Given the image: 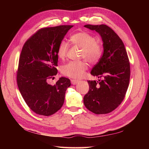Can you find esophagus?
<instances>
[{
    "instance_id": "34e87169",
    "label": "esophagus",
    "mask_w": 149,
    "mask_h": 149,
    "mask_svg": "<svg viewBox=\"0 0 149 149\" xmlns=\"http://www.w3.org/2000/svg\"><path fill=\"white\" fill-rule=\"evenodd\" d=\"M79 83V81L78 80H75V79H71V83L72 84H76Z\"/></svg>"
}]
</instances>
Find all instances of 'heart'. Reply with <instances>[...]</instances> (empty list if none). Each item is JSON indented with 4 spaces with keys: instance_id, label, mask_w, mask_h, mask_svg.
Listing matches in <instances>:
<instances>
[{
    "instance_id": "obj_1",
    "label": "heart",
    "mask_w": 149,
    "mask_h": 149,
    "mask_svg": "<svg viewBox=\"0 0 149 149\" xmlns=\"http://www.w3.org/2000/svg\"><path fill=\"white\" fill-rule=\"evenodd\" d=\"M73 45L81 49V58L86 59L90 63H95L102 56V49L100 44L93 35L86 32H79L70 37ZM68 50V45L65 41L60 42L57 49V56L60 59H64ZM88 63L85 61H70L63 65L61 68L65 76L72 79L82 78L88 69Z\"/></svg>"
}]
</instances>
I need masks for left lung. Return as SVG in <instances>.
<instances>
[{
    "mask_svg": "<svg viewBox=\"0 0 149 149\" xmlns=\"http://www.w3.org/2000/svg\"><path fill=\"white\" fill-rule=\"evenodd\" d=\"M100 34L104 52L91 74L102 80L88 81L89 91L84 97V104L97 115L115 110L125 96L130 79V63L123 43L111 28L106 25H85Z\"/></svg>",
    "mask_w": 149,
    "mask_h": 149,
    "instance_id": "1",
    "label": "left lung"
}]
</instances>
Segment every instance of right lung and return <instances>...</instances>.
<instances>
[{"instance_id":"obj_1","label":"right lung","mask_w":149,"mask_h":149,"mask_svg":"<svg viewBox=\"0 0 149 149\" xmlns=\"http://www.w3.org/2000/svg\"><path fill=\"white\" fill-rule=\"evenodd\" d=\"M73 26L39 29L22 47L17 73L18 89L29 108L40 115L50 116L63 105L70 81L61 77L54 85L48 81L58 74L57 49Z\"/></svg>"}]
</instances>
